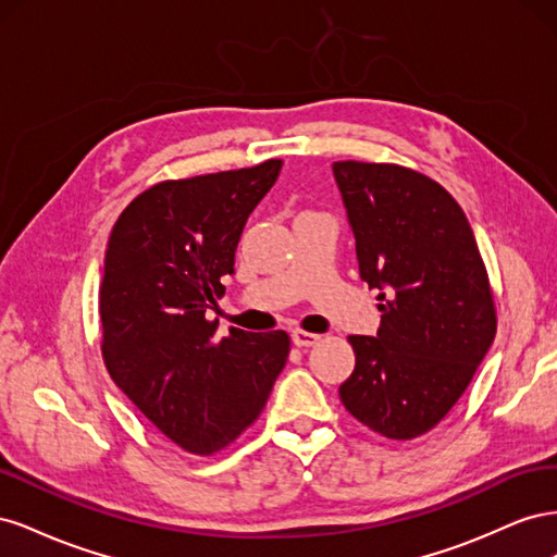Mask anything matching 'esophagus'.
I'll list each match as a JSON object with an SVG mask.
<instances>
[{
  "mask_svg": "<svg viewBox=\"0 0 557 557\" xmlns=\"http://www.w3.org/2000/svg\"><path fill=\"white\" fill-rule=\"evenodd\" d=\"M320 342V336L313 332H305V330H295L293 332V344L299 348H307V346H315Z\"/></svg>",
  "mask_w": 557,
  "mask_h": 557,
  "instance_id": "1",
  "label": "esophagus"
}]
</instances>
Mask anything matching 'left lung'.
<instances>
[{"mask_svg": "<svg viewBox=\"0 0 557 557\" xmlns=\"http://www.w3.org/2000/svg\"><path fill=\"white\" fill-rule=\"evenodd\" d=\"M362 281L379 290L376 336L352 334L344 407L387 440L425 434L453 409L493 346L485 264L440 183L399 164L334 162Z\"/></svg>", "mask_w": 557, "mask_h": 557, "instance_id": "8db88e82", "label": "left lung"}]
</instances>
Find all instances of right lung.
I'll return each mask as SVG.
<instances>
[{
    "instance_id": "obj_1",
    "label": "right lung",
    "mask_w": 557,
    "mask_h": 557,
    "mask_svg": "<svg viewBox=\"0 0 557 557\" xmlns=\"http://www.w3.org/2000/svg\"><path fill=\"white\" fill-rule=\"evenodd\" d=\"M283 162L162 181L117 218L99 285L102 356L150 423L195 455L230 446L258 420L290 352L283 330L218 336L207 311L234 274L248 215Z\"/></svg>"
}]
</instances>
